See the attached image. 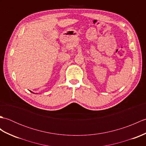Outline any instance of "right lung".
Segmentation results:
<instances>
[{"label": "right lung", "mask_w": 146, "mask_h": 146, "mask_svg": "<svg viewBox=\"0 0 146 146\" xmlns=\"http://www.w3.org/2000/svg\"><path fill=\"white\" fill-rule=\"evenodd\" d=\"M30 92H31V91H30ZM31 92V93H33V92Z\"/></svg>", "instance_id": "add662e5"}]
</instances>
